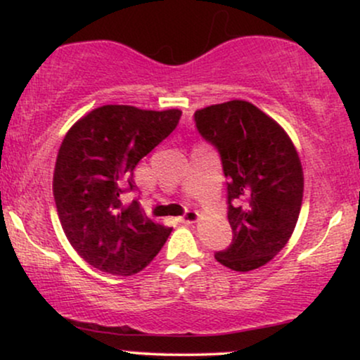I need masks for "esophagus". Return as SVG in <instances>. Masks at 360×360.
Listing matches in <instances>:
<instances>
[{
    "instance_id": "obj_1",
    "label": "esophagus",
    "mask_w": 360,
    "mask_h": 360,
    "mask_svg": "<svg viewBox=\"0 0 360 360\" xmlns=\"http://www.w3.org/2000/svg\"><path fill=\"white\" fill-rule=\"evenodd\" d=\"M198 218H200V213H198L196 210H188V212H186L183 217L179 218V220H181V223H186V225H188V223H196Z\"/></svg>"
}]
</instances>
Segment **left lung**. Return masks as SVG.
Wrapping results in <instances>:
<instances>
[{
	"mask_svg": "<svg viewBox=\"0 0 360 360\" xmlns=\"http://www.w3.org/2000/svg\"><path fill=\"white\" fill-rule=\"evenodd\" d=\"M217 148L226 177L232 243L214 259L232 271H254L283 250L298 221L303 167L291 139L249 101L233 100L194 113Z\"/></svg>",
	"mask_w": 360,
	"mask_h": 360,
	"instance_id": "obj_1",
	"label": "left lung"
}]
</instances>
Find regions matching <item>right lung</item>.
<instances>
[{
    "instance_id": "obj_1",
    "label": "right lung",
    "mask_w": 360,
    "mask_h": 360,
    "mask_svg": "<svg viewBox=\"0 0 360 360\" xmlns=\"http://www.w3.org/2000/svg\"><path fill=\"white\" fill-rule=\"evenodd\" d=\"M179 110L105 105L77 120L62 140L53 200L65 237L89 266L113 276L137 274L159 254L172 229L154 223L137 201L134 169L171 135Z\"/></svg>"
}]
</instances>
